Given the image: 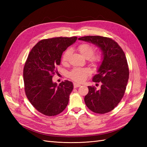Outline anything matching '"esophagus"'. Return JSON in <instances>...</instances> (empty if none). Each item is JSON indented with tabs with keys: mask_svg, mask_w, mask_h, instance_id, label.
<instances>
[{
	"mask_svg": "<svg viewBox=\"0 0 147 147\" xmlns=\"http://www.w3.org/2000/svg\"><path fill=\"white\" fill-rule=\"evenodd\" d=\"M80 86H81V84H78V83H74V87L75 88H78V87H80Z\"/></svg>",
	"mask_w": 147,
	"mask_h": 147,
	"instance_id": "34e87169",
	"label": "esophagus"
}]
</instances>
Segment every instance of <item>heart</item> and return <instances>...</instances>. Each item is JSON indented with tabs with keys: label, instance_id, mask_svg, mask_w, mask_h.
Masks as SVG:
<instances>
[{
	"label": "heart",
	"instance_id": "heart-1",
	"mask_svg": "<svg viewBox=\"0 0 147 147\" xmlns=\"http://www.w3.org/2000/svg\"><path fill=\"white\" fill-rule=\"evenodd\" d=\"M79 53L88 61L93 66H98L102 60V55L100 53H94V48L90 43H83L77 47ZM71 55L70 50H67L62 56L61 62L63 64H67ZM91 74L89 68H75L69 74V77L74 81L80 83L83 82Z\"/></svg>",
	"mask_w": 147,
	"mask_h": 147
}]
</instances>
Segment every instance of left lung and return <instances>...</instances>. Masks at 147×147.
Listing matches in <instances>:
<instances>
[{
    "instance_id": "1",
    "label": "left lung",
    "mask_w": 147,
    "mask_h": 147,
    "mask_svg": "<svg viewBox=\"0 0 147 147\" xmlns=\"http://www.w3.org/2000/svg\"><path fill=\"white\" fill-rule=\"evenodd\" d=\"M78 40L94 44L103 56L97 74L92 78L94 82H101L100 89L88 86L84 102L93 112L108 113L116 107L126 91L129 72L125 54L118 44L109 37L84 36Z\"/></svg>"
}]
</instances>
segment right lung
I'll return each mask as SVG.
<instances>
[{
  "label": "right lung",
  "instance_id": "right-lung-1",
  "mask_svg": "<svg viewBox=\"0 0 147 147\" xmlns=\"http://www.w3.org/2000/svg\"><path fill=\"white\" fill-rule=\"evenodd\" d=\"M77 37L42 40L28 55L24 67V90L34 107L46 116L61 113L69 103L73 83L68 80L58 86L52 80L63 53L77 40Z\"/></svg>",
  "mask_w": 147,
  "mask_h": 147
}]
</instances>
